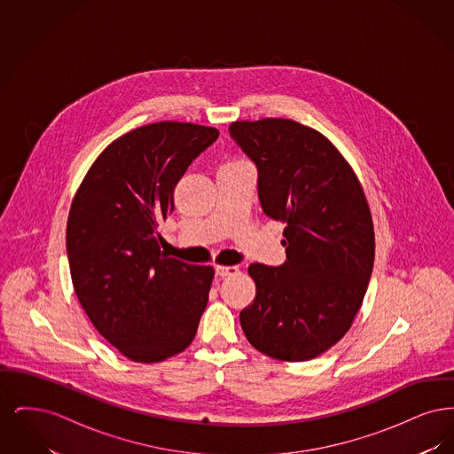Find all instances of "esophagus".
Listing matches in <instances>:
<instances>
[{"label":"esophagus","mask_w":454,"mask_h":454,"mask_svg":"<svg viewBox=\"0 0 454 454\" xmlns=\"http://www.w3.org/2000/svg\"><path fill=\"white\" fill-rule=\"evenodd\" d=\"M216 274L219 278H228L238 274L237 265H216Z\"/></svg>","instance_id":"obj_1"}]
</instances>
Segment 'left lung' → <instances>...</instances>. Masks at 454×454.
Wrapping results in <instances>:
<instances>
[{"label":"left lung","instance_id":"obj_1","mask_svg":"<svg viewBox=\"0 0 454 454\" xmlns=\"http://www.w3.org/2000/svg\"><path fill=\"white\" fill-rule=\"evenodd\" d=\"M257 167L263 213L284 221L286 262L252 263L257 296L239 313L248 342L301 363L335 346L359 311L374 263L366 197L342 154L318 130L289 119L230 126Z\"/></svg>","mask_w":454,"mask_h":454}]
</instances>
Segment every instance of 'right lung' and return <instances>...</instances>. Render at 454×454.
<instances>
[{"mask_svg": "<svg viewBox=\"0 0 454 454\" xmlns=\"http://www.w3.org/2000/svg\"><path fill=\"white\" fill-rule=\"evenodd\" d=\"M219 130L156 122L115 139L95 160L73 199L66 252L74 293L93 326L136 363L185 350L215 279L161 250L160 224L173 191Z\"/></svg>", "mask_w": 454, "mask_h": 454, "instance_id": "1", "label": "right lung"}]
</instances>
